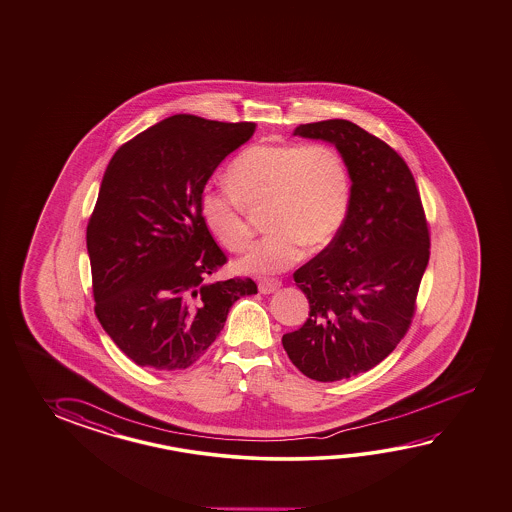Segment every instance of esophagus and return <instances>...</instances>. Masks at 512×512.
Masks as SVG:
<instances>
[{"label": "esophagus", "instance_id": "1", "mask_svg": "<svg viewBox=\"0 0 512 512\" xmlns=\"http://www.w3.org/2000/svg\"><path fill=\"white\" fill-rule=\"evenodd\" d=\"M281 281L274 278H260L258 281V289L261 294H272L276 289H280Z\"/></svg>", "mask_w": 512, "mask_h": 512}]
</instances>
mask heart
I'll use <instances>...</instances> for the list:
<instances>
[{
	"label": "heart",
	"instance_id": "heart-1",
	"mask_svg": "<svg viewBox=\"0 0 512 512\" xmlns=\"http://www.w3.org/2000/svg\"><path fill=\"white\" fill-rule=\"evenodd\" d=\"M232 189L201 194L205 227L231 252L252 238L251 212L265 209L269 234L241 260L247 272H280L300 260L303 247L320 251L338 234L351 205V176L327 143H256L232 158Z\"/></svg>",
	"mask_w": 512,
	"mask_h": 512
}]
</instances>
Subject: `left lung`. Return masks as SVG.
Here are the masks:
<instances>
[{
    "instance_id": "obj_1",
    "label": "left lung",
    "mask_w": 512,
    "mask_h": 512,
    "mask_svg": "<svg viewBox=\"0 0 512 512\" xmlns=\"http://www.w3.org/2000/svg\"><path fill=\"white\" fill-rule=\"evenodd\" d=\"M294 136L338 149L351 205L331 243L294 272L311 311L281 343L307 378L345 380L376 367L409 331L429 227L411 169L385 141L347 120L300 125Z\"/></svg>"
}]
</instances>
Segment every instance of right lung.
Returning a JSON list of instances; mask_svg holds the SVG:
<instances>
[{
	"instance_id": "obj_1",
	"label": "right lung",
	"mask_w": 512,
	"mask_h": 512,
	"mask_svg": "<svg viewBox=\"0 0 512 512\" xmlns=\"http://www.w3.org/2000/svg\"><path fill=\"white\" fill-rule=\"evenodd\" d=\"M256 123L176 114L121 145L87 225L94 312L136 365L183 371L218 338L251 278L212 281L227 263L201 220L216 167Z\"/></svg>"
}]
</instances>
